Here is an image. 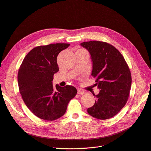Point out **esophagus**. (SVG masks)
Listing matches in <instances>:
<instances>
[{
	"mask_svg": "<svg viewBox=\"0 0 151 151\" xmlns=\"http://www.w3.org/2000/svg\"><path fill=\"white\" fill-rule=\"evenodd\" d=\"M77 93H78V94H80V95H83V94H86V92H85L83 90H82V89H78Z\"/></svg>",
	"mask_w": 151,
	"mask_h": 151,
	"instance_id": "1",
	"label": "esophagus"
}]
</instances>
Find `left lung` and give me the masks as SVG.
Listing matches in <instances>:
<instances>
[{
	"instance_id": "obj_1",
	"label": "left lung",
	"mask_w": 151,
	"mask_h": 151,
	"mask_svg": "<svg viewBox=\"0 0 151 151\" xmlns=\"http://www.w3.org/2000/svg\"><path fill=\"white\" fill-rule=\"evenodd\" d=\"M88 50L93 62L91 75L96 78L99 93L88 113L97 119L114 116L125 106L132 86V75L120 52L113 45L101 41L80 44Z\"/></svg>"
}]
</instances>
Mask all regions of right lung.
<instances>
[{"label": "right lung", "mask_w": 151, "mask_h": 151, "mask_svg": "<svg viewBox=\"0 0 151 151\" xmlns=\"http://www.w3.org/2000/svg\"><path fill=\"white\" fill-rule=\"evenodd\" d=\"M69 44H51L32 49L26 55L18 73L19 93L27 107L41 119L52 121L62 116L68 104L77 93L67 85H52L58 71L57 57Z\"/></svg>", "instance_id": "add662e5"}]
</instances>
